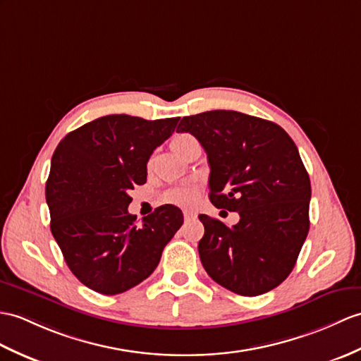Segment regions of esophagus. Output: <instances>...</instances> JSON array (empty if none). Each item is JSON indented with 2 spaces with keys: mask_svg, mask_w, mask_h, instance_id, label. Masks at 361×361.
Here are the masks:
<instances>
[{
  "mask_svg": "<svg viewBox=\"0 0 361 361\" xmlns=\"http://www.w3.org/2000/svg\"><path fill=\"white\" fill-rule=\"evenodd\" d=\"M183 215H184V220H188V221H190V220H195V219H197V214H195V212H192V211H184V212H183Z\"/></svg>",
  "mask_w": 361,
  "mask_h": 361,
  "instance_id": "obj_1",
  "label": "esophagus"
}]
</instances>
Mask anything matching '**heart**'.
<instances>
[{
	"label": "heart",
	"instance_id": "1",
	"mask_svg": "<svg viewBox=\"0 0 361 361\" xmlns=\"http://www.w3.org/2000/svg\"><path fill=\"white\" fill-rule=\"evenodd\" d=\"M195 138L190 135H178L172 141V149L177 152L178 155H181V152L184 150L190 141H194ZM198 198V189L197 186H192V184H188V186H178L173 188L169 192H166L164 200L167 203L175 204V206H192Z\"/></svg>",
	"mask_w": 361,
	"mask_h": 361
}]
</instances>
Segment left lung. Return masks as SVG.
Returning <instances> with one entry per match:
<instances>
[{"label": "left lung", "mask_w": 361, "mask_h": 361, "mask_svg": "<svg viewBox=\"0 0 361 361\" xmlns=\"http://www.w3.org/2000/svg\"><path fill=\"white\" fill-rule=\"evenodd\" d=\"M177 132L206 150L212 204L240 214L232 228L198 215L206 272L238 295L272 290L294 269L309 232L311 180L295 142L279 124L235 111L184 116Z\"/></svg>", "instance_id": "left-lung-1"}]
</instances>
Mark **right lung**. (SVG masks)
I'll return each instance as SVG.
<instances>
[{
	"label": "right lung",
	"instance_id": "add662e5",
	"mask_svg": "<svg viewBox=\"0 0 361 361\" xmlns=\"http://www.w3.org/2000/svg\"><path fill=\"white\" fill-rule=\"evenodd\" d=\"M180 118L106 115L72 130L55 149L46 183L50 231L72 274L116 295L155 271L183 212L164 204L137 223L128 192L145 184L147 161Z\"/></svg>",
	"mask_w": 361,
	"mask_h": 361
}]
</instances>
